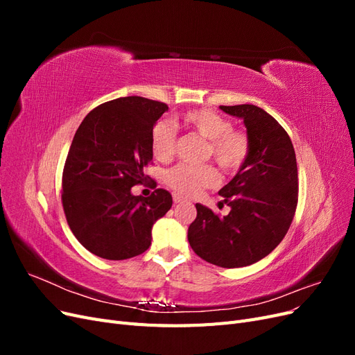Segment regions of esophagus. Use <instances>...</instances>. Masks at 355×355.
Segmentation results:
<instances>
[{"label":"esophagus","mask_w":355,"mask_h":355,"mask_svg":"<svg viewBox=\"0 0 355 355\" xmlns=\"http://www.w3.org/2000/svg\"><path fill=\"white\" fill-rule=\"evenodd\" d=\"M173 201H175V204H179V202H184L185 198L179 194H173Z\"/></svg>","instance_id":"obj_1"}]
</instances>
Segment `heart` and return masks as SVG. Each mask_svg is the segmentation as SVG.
<instances>
[{
    "label": "heart",
    "instance_id": "b5f03b06",
    "mask_svg": "<svg viewBox=\"0 0 355 355\" xmlns=\"http://www.w3.org/2000/svg\"><path fill=\"white\" fill-rule=\"evenodd\" d=\"M182 125L197 133L207 141L206 157H213L218 166L234 173L241 168L250 154V139L245 132L232 128L230 118L222 114L200 108L185 112L180 116ZM178 133L175 125L168 121L157 123L151 130V154L158 161H168L175 155ZM218 170L211 164L192 166L187 163L176 164L164 173V182L182 196H197L202 189L218 184Z\"/></svg>",
    "mask_w": 355,
    "mask_h": 355
}]
</instances>
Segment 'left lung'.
<instances>
[{"label": "left lung", "mask_w": 355, "mask_h": 355, "mask_svg": "<svg viewBox=\"0 0 355 355\" xmlns=\"http://www.w3.org/2000/svg\"><path fill=\"white\" fill-rule=\"evenodd\" d=\"M243 120L250 139L245 163L219 196L231 207L219 216L196 204L188 241L201 259L241 268L263 259L282 243L297 206V166L292 141L274 116L254 105L219 106Z\"/></svg>", "instance_id": "left-lung-1"}]
</instances>
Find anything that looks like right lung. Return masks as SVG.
Listing matches in <instances>:
<instances>
[{
	"mask_svg": "<svg viewBox=\"0 0 355 355\" xmlns=\"http://www.w3.org/2000/svg\"><path fill=\"white\" fill-rule=\"evenodd\" d=\"M163 102L128 96L96 106L75 133L62 175V204L72 234L93 254L130 259L151 245L153 225L170 210L166 189L132 194L151 164V130Z\"/></svg>",
	"mask_w": 355,
	"mask_h": 355,
	"instance_id": "add662e5",
	"label": "right lung"
}]
</instances>
